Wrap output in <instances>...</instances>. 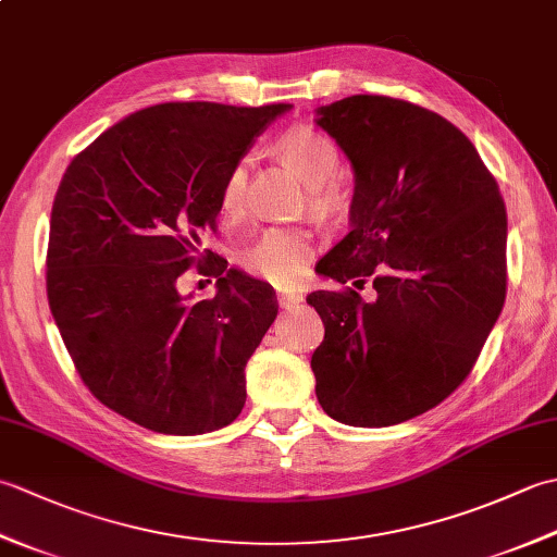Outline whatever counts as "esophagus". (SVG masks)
<instances>
[{
    "mask_svg": "<svg viewBox=\"0 0 557 557\" xmlns=\"http://www.w3.org/2000/svg\"><path fill=\"white\" fill-rule=\"evenodd\" d=\"M277 301L282 309H294V306H299L304 301L301 294H294V292H282L277 294Z\"/></svg>",
    "mask_w": 557,
    "mask_h": 557,
    "instance_id": "1",
    "label": "esophagus"
}]
</instances>
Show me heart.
Masks as SVG:
<instances>
[{
	"label": "heart",
	"instance_id": "b5f03b06",
	"mask_svg": "<svg viewBox=\"0 0 557 557\" xmlns=\"http://www.w3.org/2000/svg\"><path fill=\"white\" fill-rule=\"evenodd\" d=\"M275 150L285 158L309 186V206L327 212L339 203L335 176L339 170L337 146L313 126H292L275 138ZM248 160H236L224 174L220 188V210L224 218L236 220L246 206ZM313 234L304 227H270L239 253V263L253 277L275 287H292L299 282L313 258Z\"/></svg>",
	"mask_w": 557,
	"mask_h": 557
}]
</instances>
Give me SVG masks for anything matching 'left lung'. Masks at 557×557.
Masks as SVG:
<instances>
[{
	"label": "left lung",
	"mask_w": 557,
	"mask_h": 557,
	"mask_svg": "<svg viewBox=\"0 0 557 557\" xmlns=\"http://www.w3.org/2000/svg\"><path fill=\"white\" fill-rule=\"evenodd\" d=\"M354 168L349 234L318 270L359 292H313L325 337L315 397L359 429L441 405L474 369L505 304L507 212L455 124L419 104L351 96L315 110Z\"/></svg>",
	"instance_id": "left-lung-1"
}]
</instances>
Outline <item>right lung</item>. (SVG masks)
Here are the masks:
<instances>
[{
	"instance_id": "obj_1",
	"label": "right lung",
	"mask_w": 557,
	"mask_h": 557,
	"mask_svg": "<svg viewBox=\"0 0 557 557\" xmlns=\"http://www.w3.org/2000/svg\"><path fill=\"white\" fill-rule=\"evenodd\" d=\"M292 104L164 102L78 152L57 188L47 299L81 381L104 407L164 435L224 429L246 401V361L277 315L275 292L200 251L224 174ZM191 264L212 300L182 298Z\"/></svg>"
}]
</instances>
